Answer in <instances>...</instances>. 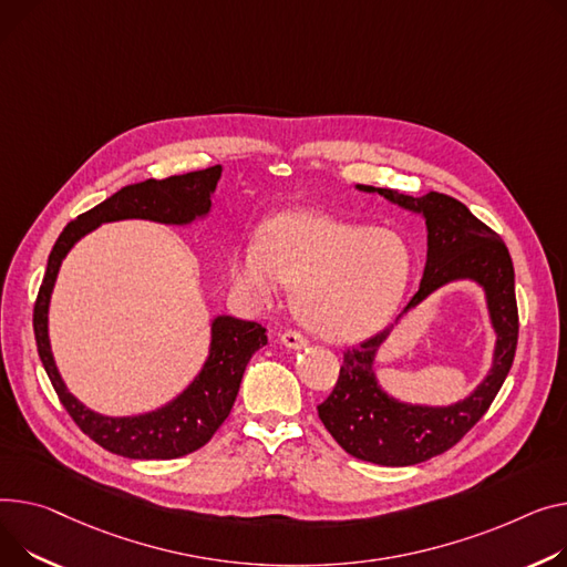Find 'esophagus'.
Returning a JSON list of instances; mask_svg holds the SVG:
<instances>
[{
  "label": "esophagus",
  "mask_w": 567,
  "mask_h": 567,
  "mask_svg": "<svg viewBox=\"0 0 567 567\" xmlns=\"http://www.w3.org/2000/svg\"><path fill=\"white\" fill-rule=\"evenodd\" d=\"M280 344L287 347V349L300 351V349L308 347V339H306L303 334H300V332H296V330H285V332L280 334Z\"/></svg>",
  "instance_id": "esophagus-1"
}]
</instances>
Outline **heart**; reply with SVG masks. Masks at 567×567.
<instances>
[{"label": "heart", "mask_w": 567, "mask_h": 567, "mask_svg": "<svg viewBox=\"0 0 567 567\" xmlns=\"http://www.w3.org/2000/svg\"><path fill=\"white\" fill-rule=\"evenodd\" d=\"M412 267V250L394 230L287 212L233 252L230 278L257 306L276 303L285 285L298 287L300 321L332 342H355L392 319Z\"/></svg>", "instance_id": "1"}]
</instances>
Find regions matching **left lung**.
<instances>
[{"mask_svg":"<svg viewBox=\"0 0 567 567\" xmlns=\"http://www.w3.org/2000/svg\"><path fill=\"white\" fill-rule=\"evenodd\" d=\"M358 192L379 194L392 205L420 214L426 223V267L417 293L396 321L344 353L339 381L317 408L328 433L353 458L408 467L444 454L481 417L497 396L511 371L517 347L515 271L506 244L481 223L461 200L444 194L412 198L392 188L355 184ZM467 279L482 287L491 324L496 330L494 362L482 383L465 399L449 406L401 402L385 393L374 375V355L414 307L442 286Z\"/></svg>","mask_w":567,"mask_h":567,"instance_id":"1","label":"left lung"}]
</instances>
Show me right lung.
Wrapping results in <instances>:
<instances>
[{
    "label": "right lung",
    "mask_w": 567,
    "mask_h": 567,
    "mask_svg": "<svg viewBox=\"0 0 567 567\" xmlns=\"http://www.w3.org/2000/svg\"><path fill=\"white\" fill-rule=\"evenodd\" d=\"M220 171V166H212L168 179L127 184L104 203L68 223L50 252L48 271L33 308L38 355L74 424L111 454L134 461H171L205 446L218 426L228 420L248 360L255 351L267 347V328L230 315L214 317L209 321L207 360L192 383L157 410L130 414V417H109L70 394L54 362L50 344V300L59 269L72 246L102 223L141 218L184 228V225L205 220L214 207Z\"/></svg>",
    "instance_id": "obj_1"
}]
</instances>
